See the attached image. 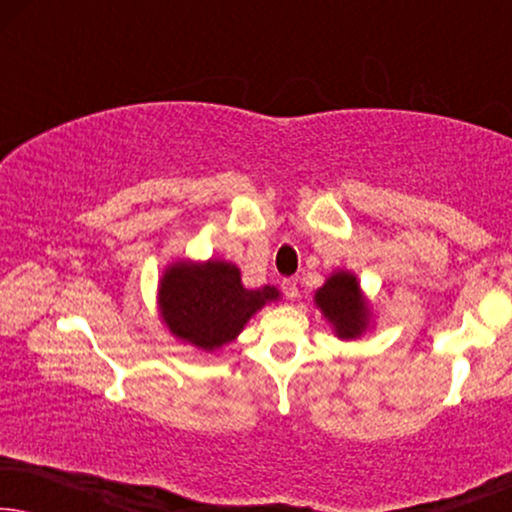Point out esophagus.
I'll list each match as a JSON object with an SVG mask.
<instances>
[{
	"label": "esophagus",
	"instance_id": "obj_1",
	"mask_svg": "<svg viewBox=\"0 0 512 512\" xmlns=\"http://www.w3.org/2000/svg\"><path fill=\"white\" fill-rule=\"evenodd\" d=\"M282 291L286 293V298H289V300H296V298H298V284H296V279H284V282H282Z\"/></svg>",
	"mask_w": 512,
	"mask_h": 512
}]
</instances>
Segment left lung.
<instances>
[{"label": "left lung", "instance_id": "left-lung-1", "mask_svg": "<svg viewBox=\"0 0 512 512\" xmlns=\"http://www.w3.org/2000/svg\"><path fill=\"white\" fill-rule=\"evenodd\" d=\"M314 305L333 326V333L340 340L361 338L370 328V319H373L359 279L349 270H335L324 286L314 291Z\"/></svg>", "mask_w": 512, "mask_h": 512}]
</instances>
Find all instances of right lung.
Here are the masks:
<instances>
[{
	"label": "right lung",
	"mask_w": 512,
	"mask_h": 512,
	"mask_svg": "<svg viewBox=\"0 0 512 512\" xmlns=\"http://www.w3.org/2000/svg\"><path fill=\"white\" fill-rule=\"evenodd\" d=\"M279 300L275 286L247 289L235 263H170L158 279V312L167 331L200 352H216L233 342L258 310Z\"/></svg>",
	"instance_id": "1"
}]
</instances>
